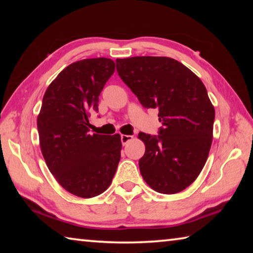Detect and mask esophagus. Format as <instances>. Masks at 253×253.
<instances>
[{
	"mask_svg": "<svg viewBox=\"0 0 253 253\" xmlns=\"http://www.w3.org/2000/svg\"><path fill=\"white\" fill-rule=\"evenodd\" d=\"M131 139H132V136H130V135H121V140H122V144L124 145V146H125L128 142H130Z\"/></svg>",
	"mask_w": 253,
	"mask_h": 253,
	"instance_id": "1",
	"label": "esophagus"
}]
</instances>
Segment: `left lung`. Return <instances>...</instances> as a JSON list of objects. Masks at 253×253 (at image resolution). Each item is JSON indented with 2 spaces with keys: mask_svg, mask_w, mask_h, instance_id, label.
<instances>
[{
  "mask_svg": "<svg viewBox=\"0 0 253 253\" xmlns=\"http://www.w3.org/2000/svg\"><path fill=\"white\" fill-rule=\"evenodd\" d=\"M117 72L144 108L158 110V135L140 131L145 154L139 170L153 190L174 194L193 183L208 160L215 113L205 85L168 57L116 60Z\"/></svg>",
  "mask_w": 253,
  "mask_h": 253,
  "instance_id": "1",
  "label": "left lung"
}]
</instances>
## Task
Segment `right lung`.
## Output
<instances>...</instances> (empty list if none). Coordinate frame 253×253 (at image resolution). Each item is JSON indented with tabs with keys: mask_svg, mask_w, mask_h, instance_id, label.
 Returning <instances> with one entry per match:
<instances>
[{
	"mask_svg": "<svg viewBox=\"0 0 253 253\" xmlns=\"http://www.w3.org/2000/svg\"><path fill=\"white\" fill-rule=\"evenodd\" d=\"M115 71L107 58L71 63L46 89L38 116L40 147L50 172L66 191L93 198L110 185L121 160L118 134L89 132L99 95Z\"/></svg>",
	"mask_w": 253,
	"mask_h": 253,
	"instance_id": "1",
	"label": "right lung"
}]
</instances>
